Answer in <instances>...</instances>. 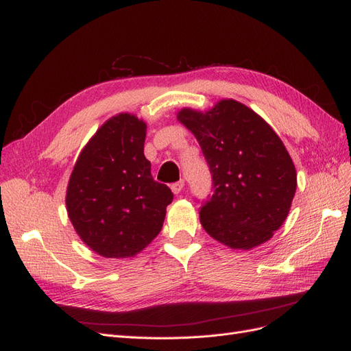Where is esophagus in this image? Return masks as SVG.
I'll list each match as a JSON object with an SVG mask.
<instances>
[{
	"mask_svg": "<svg viewBox=\"0 0 351 351\" xmlns=\"http://www.w3.org/2000/svg\"><path fill=\"white\" fill-rule=\"evenodd\" d=\"M183 187H184V181L183 180H180V181H177V183L171 184V190H173L174 195H178V193L183 190Z\"/></svg>",
	"mask_w": 351,
	"mask_h": 351,
	"instance_id": "1",
	"label": "esophagus"
}]
</instances>
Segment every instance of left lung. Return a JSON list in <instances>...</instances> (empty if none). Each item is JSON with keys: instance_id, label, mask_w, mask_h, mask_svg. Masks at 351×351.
Instances as JSON below:
<instances>
[{"instance_id": "8db88e82", "label": "left lung", "mask_w": 351, "mask_h": 351, "mask_svg": "<svg viewBox=\"0 0 351 351\" xmlns=\"http://www.w3.org/2000/svg\"><path fill=\"white\" fill-rule=\"evenodd\" d=\"M177 119L196 136L212 174L213 195L199 213L204 231L234 250L269 241L296 191L295 165L280 138L235 100L204 113L183 108Z\"/></svg>"}]
</instances>
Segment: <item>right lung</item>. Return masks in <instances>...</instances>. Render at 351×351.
I'll list each match as a JSON object with an SVG mask.
<instances>
[{"label":"right lung","instance_id":"obj_1","mask_svg":"<svg viewBox=\"0 0 351 351\" xmlns=\"http://www.w3.org/2000/svg\"><path fill=\"white\" fill-rule=\"evenodd\" d=\"M147 125L134 114L108 119L81 151L66 189V210L94 252L128 258L160 234L173 193L152 178L143 155Z\"/></svg>","mask_w":351,"mask_h":351}]
</instances>
